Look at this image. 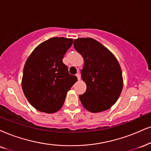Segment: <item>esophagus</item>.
<instances>
[{
  "mask_svg": "<svg viewBox=\"0 0 151 151\" xmlns=\"http://www.w3.org/2000/svg\"><path fill=\"white\" fill-rule=\"evenodd\" d=\"M76 76H77V77L78 80H80V79H81V75H80V74H79V73H77V74H76Z\"/></svg>",
  "mask_w": 151,
  "mask_h": 151,
  "instance_id": "esophagus-1",
  "label": "esophagus"
}]
</instances>
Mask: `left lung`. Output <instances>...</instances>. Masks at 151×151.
Returning a JSON list of instances; mask_svg holds the SVG:
<instances>
[{
    "mask_svg": "<svg viewBox=\"0 0 151 151\" xmlns=\"http://www.w3.org/2000/svg\"><path fill=\"white\" fill-rule=\"evenodd\" d=\"M74 47L84 60L81 74L86 91L79 95L82 105L92 113L109 109L116 102L123 90L119 63L106 47L93 38L74 40Z\"/></svg>",
    "mask_w": 151,
    "mask_h": 151,
    "instance_id": "8db88e82",
    "label": "left lung"
}]
</instances>
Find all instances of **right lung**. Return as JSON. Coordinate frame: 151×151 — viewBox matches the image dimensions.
I'll use <instances>...</instances> for the list:
<instances>
[{
    "label": "right lung",
    "mask_w": 151,
    "mask_h": 151,
    "mask_svg": "<svg viewBox=\"0 0 151 151\" xmlns=\"http://www.w3.org/2000/svg\"><path fill=\"white\" fill-rule=\"evenodd\" d=\"M73 39L51 37L40 44L26 60L22 86L28 102L34 108L47 114L60 110L68 91L77 81L63 63Z\"/></svg>",
    "instance_id": "add662e5"
}]
</instances>
